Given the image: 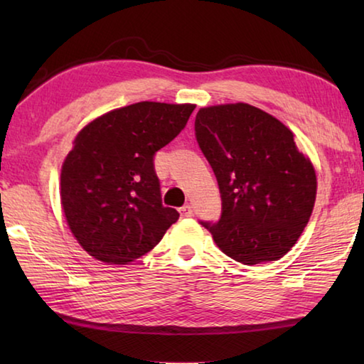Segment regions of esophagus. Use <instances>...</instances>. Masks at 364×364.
Listing matches in <instances>:
<instances>
[{
  "mask_svg": "<svg viewBox=\"0 0 364 364\" xmlns=\"http://www.w3.org/2000/svg\"><path fill=\"white\" fill-rule=\"evenodd\" d=\"M180 215H181V218L193 217V207H191V205H183V207H180Z\"/></svg>",
  "mask_w": 364,
  "mask_h": 364,
  "instance_id": "esophagus-1",
  "label": "esophagus"
}]
</instances>
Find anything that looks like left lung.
<instances>
[{
	"instance_id": "1",
	"label": "left lung",
	"mask_w": 364,
	"mask_h": 364,
	"mask_svg": "<svg viewBox=\"0 0 364 364\" xmlns=\"http://www.w3.org/2000/svg\"><path fill=\"white\" fill-rule=\"evenodd\" d=\"M196 139L217 176L218 221H200L242 264L278 260L297 242L316 199V175L294 134L249 104L200 109Z\"/></svg>"
}]
</instances>
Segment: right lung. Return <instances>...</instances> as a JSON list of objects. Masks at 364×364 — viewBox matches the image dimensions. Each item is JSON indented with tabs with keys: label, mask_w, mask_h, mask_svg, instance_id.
Here are the masks:
<instances>
[{
	"label": "right lung",
	"mask_w": 364,
	"mask_h": 364,
	"mask_svg": "<svg viewBox=\"0 0 364 364\" xmlns=\"http://www.w3.org/2000/svg\"><path fill=\"white\" fill-rule=\"evenodd\" d=\"M194 107L136 102L78 133L60 171V202L70 231L91 257L133 262L180 218L162 205L154 156L180 134Z\"/></svg>",
	"instance_id": "right-lung-1"
}]
</instances>
